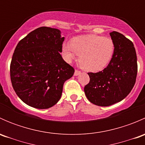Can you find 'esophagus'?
<instances>
[{
  "label": "esophagus",
  "instance_id": "1",
  "mask_svg": "<svg viewBox=\"0 0 145 145\" xmlns=\"http://www.w3.org/2000/svg\"><path fill=\"white\" fill-rule=\"evenodd\" d=\"M81 74V72L78 70H75V72H74V76H78Z\"/></svg>",
  "mask_w": 145,
  "mask_h": 145
}]
</instances>
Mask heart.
<instances>
[{
    "mask_svg": "<svg viewBox=\"0 0 145 145\" xmlns=\"http://www.w3.org/2000/svg\"><path fill=\"white\" fill-rule=\"evenodd\" d=\"M114 43L108 37L96 34L78 36L62 45L66 60L71 62L79 55L78 62L82 69L90 72L102 71L109 64L114 53Z\"/></svg>",
    "mask_w": 145,
    "mask_h": 145,
    "instance_id": "heart-1",
    "label": "heart"
}]
</instances>
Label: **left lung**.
<instances>
[{"instance_id": "8db88e82", "label": "left lung", "mask_w": 145, "mask_h": 145, "mask_svg": "<svg viewBox=\"0 0 145 145\" xmlns=\"http://www.w3.org/2000/svg\"><path fill=\"white\" fill-rule=\"evenodd\" d=\"M114 43L113 57L107 67L97 73H88L90 82L84 88L88 100L97 106H107L123 100L135 83L137 55L132 41L117 31L110 33Z\"/></svg>"}]
</instances>
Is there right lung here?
I'll return each instance as SVG.
<instances>
[{"label": "right lung", "mask_w": 145, "mask_h": 145, "mask_svg": "<svg viewBox=\"0 0 145 145\" xmlns=\"http://www.w3.org/2000/svg\"><path fill=\"white\" fill-rule=\"evenodd\" d=\"M64 37L57 29L42 27L22 39L10 64V78L22 101L36 109H48L61 98L63 85L74 69L62 58Z\"/></svg>", "instance_id": "1"}]
</instances>
